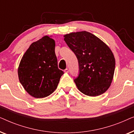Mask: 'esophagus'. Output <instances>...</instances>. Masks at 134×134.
Listing matches in <instances>:
<instances>
[{
    "label": "esophagus",
    "mask_w": 134,
    "mask_h": 134,
    "mask_svg": "<svg viewBox=\"0 0 134 134\" xmlns=\"http://www.w3.org/2000/svg\"><path fill=\"white\" fill-rule=\"evenodd\" d=\"M64 72H66V73H68V72H69V69H68V68H66V69H65V70H64Z\"/></svg>",
    "instance_id": "1"
}]
</instances>
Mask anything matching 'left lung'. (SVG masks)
Here are the masks:
<instances>
[{
  "instance_id": "left-lung-1",
  "label": "left lung",
  "mask_w": 134,
  "mask_h": 134,
  "mask_svg": "<svg viewBox=\"0 0 134 134\" xmlns=\"http://www.w3.org/2000/svg\"><path fill=\"white\" fill-rule=\"evenodd\" d=\"M64 40L77 58L79 74L74 82L79 90L93 97L105 93L111 85L115 68L109 47L86 31L65 35Z\"/></svg>"
}]
</instances>
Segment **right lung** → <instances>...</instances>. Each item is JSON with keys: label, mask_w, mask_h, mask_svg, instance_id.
I'll return each instance as SVG.
<instances>
[{"label": "right lung", "mask_w": 134, "mask_h": 134, "mask_svg": "<svg viewBox=\"0 0 134 134\" xmlns=\"http://www.w3.org/2000/svg\"><path fill=\"white\" fill-rule=\"evenodd\" d=\"M46 35L34 42L24 54L18 69L19 82L35 98L52 94L57 87L63 71L58 69L55 41Z\"/></svg>", "instance_id": "right-lung-1"}]
</instances>
